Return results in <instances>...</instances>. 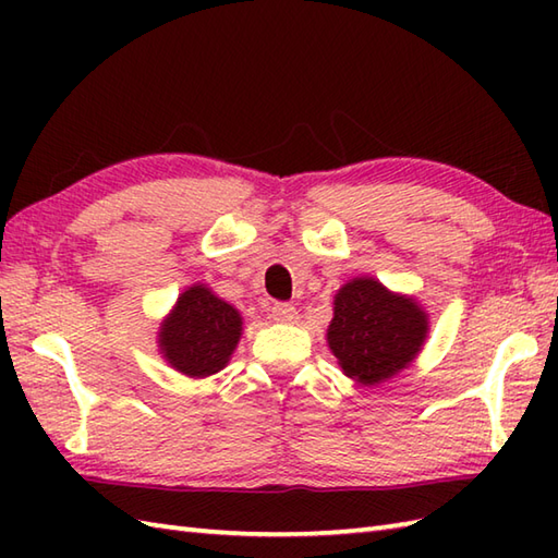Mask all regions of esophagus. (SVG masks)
Returning <instances> with one entry per match:
<instances>
[{
    "label": "esophagus",
    "mask_w": 558,
    "mask_h": 558,
    "mask_svg": "<svg viewBox=\"0 0 558 558\" xmlns=\"http://www.w3.org/2000/svg\"><path fill=\"white\" fill-rule=\"evenodd\" d=\"M270 316L276 318V322H280V324H292L294 318H298V310H294L292 304H286V302H278V304H272V310H270Z\"/></svg>",
    "instance_id": "esophagus-1"
}]
</instances>
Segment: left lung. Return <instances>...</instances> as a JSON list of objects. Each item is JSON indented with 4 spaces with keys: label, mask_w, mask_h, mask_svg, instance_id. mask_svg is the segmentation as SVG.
Wrapping results in <instances>:
<instances>
[{
    "label": "left lung",
    "mask_w": 558,
    "mask_h": 558,
    "mask_svg": "<svg viewBox=\"0 0 558 558\" xmlns=\"http://www.w3.org/2000/svg\"><path fill=\"white\" fill-rule=\"evenodd\" d=\"M426 338V314L390 294L374 278H357L336 294L328 345L354 381L376 386L414 360Z\"/></svg>",
    "instance_id": "obj_1"
}]
</instances>
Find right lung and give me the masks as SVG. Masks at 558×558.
Wrapping results in <instances>:
<instances>
[{"label": "right lung", "instance_id": "1", "mask_svg": "<svg viewBox=\"0 0 558 558\" xmlns=\"http://www.w3.org/2000/svg\"><path fill=\"white\" fill-rule=\"evenodd\" d=\"M240 336V312L208 288L194 286L182 292L174 312L162 324L160 350L177 372L204 378L228 364Z\"/></svg>", "mask_w": 558, "mask_h": 558}]
</instances>
